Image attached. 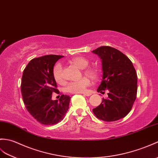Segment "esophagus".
Segmentation results:
<instances>
[{"instance_id": "34e87169", "label": "esophagus", "mask_w": 158, "mask_h": 158, "mask_svg": "<svg viewBox=\"0 0 158 158\" xmlns=\"http://www.w3.org/2000/svg\"><path fill=\"white\" fill-rule=\"evenodd\" d=\"M83 94L84 95V96H90L91 95V93H84Z\"/></svg>"}]
</instances>
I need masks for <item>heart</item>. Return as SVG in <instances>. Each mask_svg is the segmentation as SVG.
I'll use <instances>...</instances> for the list:
<instances>
[{"mask_svg":"<svg viewBox=\"0 0 158 158\" xmlns=\"http://www.w3.org/2000/svg\"><path fill=\"white\" fill-rule=\"evenodd\" d=\"M70 62L76 66L80 69H83V73L85 75L89 77L90 78L96 79L98 77V72L95 68H85L89 64V61L85 58L82 56H76L71 58ZM53 77L54 80L58 83H63L64 80L62 73V65L60 63H57L54 66L53 69ZM88 77H83L79 81H73L68 83L66 87V91L67 92L72 94H82L85 93L87 91V88L90 85L91 80Z\"/></svg>","mask_w":158,"mask_h":158,"instance_id":"obj_1","label":"heart"}]
</instances>
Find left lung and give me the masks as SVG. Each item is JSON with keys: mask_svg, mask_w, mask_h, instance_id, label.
Here are the masks:
<instances>
[{"mask_svg": "<svg viewBox=\"0 0 158 158\" xmlns=\"http://www.w3.org/2000/svg\"><path fill=\"white\" fill-rule=\"evenodd\" d=\"M100 58L102 79L98 92L108 89V97L93 109L98 118L116 121L129 113L136 100L137 75L131 60L116 48L101 46L92 51Z\"/></svg>", "mask_w": 158, "mask_h": 158, "instance_id": "obj_1", "label": "left lung"}]
</instances>
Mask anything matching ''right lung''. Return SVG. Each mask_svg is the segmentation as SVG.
I'll return each instance as SVG.
<instances>
[{"label": "right lung", "instance_id": "right-lung-1", "mask_svg": "<svg viewBox=\"0 0 158 158\" xmlns=\"http://www.w3.org/2000/svg\"><path fill=\"white\" fill-rule=\"evenodd\" d=\"M59 55H46L30 60L24 69L21 90L29 113L39 123L52 125L64 118L71 98L62 94L58 100H52L53 92H58L53 69Z\"/></svg>", "mask_w": 158, "mask_h": 158}]
</instances>
